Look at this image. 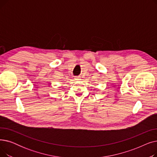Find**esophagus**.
I'll return each mask as SVG.
<instances>
[{"label": "esophagus", "mask_w": 157, "mask_h": 157, "mask_svg": "<svg viewBox=\"0 0 157 157\" xmlns=\"http://www.w3.org/2000/svg\"><path fill=\"white\" fill-rule=\"evenodd\" d=\"M74 79H75L76 80L79 81V80H80V77H79V76H76L75 78H74Z\"/></svg>", "instance_id": "esophagus-1"}]
</instances>
